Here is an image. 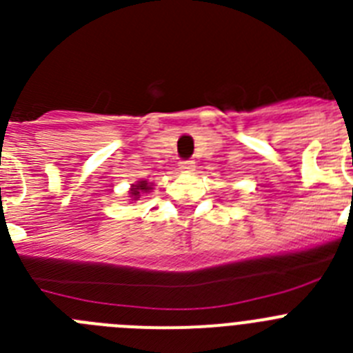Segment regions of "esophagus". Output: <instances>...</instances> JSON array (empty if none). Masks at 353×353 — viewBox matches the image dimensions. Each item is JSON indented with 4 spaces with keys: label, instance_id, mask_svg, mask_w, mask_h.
I'll list each match as a JSON object with an SVG mask.
<instances>
[{
    "label": "esophagus",
    "instance_id": "34e87169",
    "mask_svg": "<svg viewBox=\"0 0 353 353\" xmlns=\"http://www.w3.org/2000/svg\"><path fill=\"white\" fill-rule=\"evenodd\" d=\"M194 162L192 161H182L180 162V171L182 173H191V171H194Z\"/></svg>",
    "mask_w": 353,
    "mask_h": 353
}]
</instances>
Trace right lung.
Segmentation results:
<instances>
[{
    "label": "right lung",
    "mask_w": 353,
    "mask_h": 353,
    "mask_svg": "<svg viewBox=\"0 0 353 353\" xmlns=\"http://www.w3.org/2000/svg\"><path fill=\"white\" fill-rule=\"evenodd\" d=\"M150 191H152V183H148L146 180H139V182L132 183V187H130V199H132V201H138L143 194H146V192Z\"/></svg>",
    "instance_id": "add662e5"
}]
</instances>
